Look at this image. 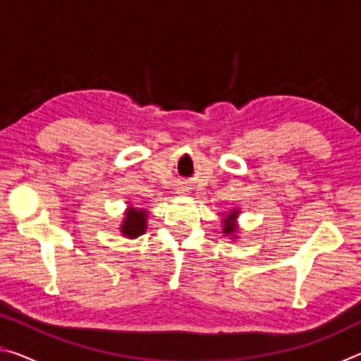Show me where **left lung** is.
<instances>
[{
  "mask_svg": "<svg viewBox=\"0 0 361 361\" xmlns=\"http://www.w3.org/2000/svg\"><path fill=\"white\" fill-rule=\"evenodd\" d=\"M237 216V212L234 210L231 213V218L228 219V221L224 223V231L223 232H226V234H229V232H235V226L232 224V221H234V218Z\"/></svg>",
  "mask_w": 361,
  "mask_h": 361,
  "instance_id": "obj_1",
  "label": "left lung"
}]
</instances>
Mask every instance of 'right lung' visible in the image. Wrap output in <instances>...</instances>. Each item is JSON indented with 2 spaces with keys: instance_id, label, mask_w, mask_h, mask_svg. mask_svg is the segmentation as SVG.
Segmentation results:
<instances>
[{
  "instance_id": "right-lung-1",
  "label": "right lung",
  "mask_w": 361,
  "mask_h": 361,
  "mask_svg": "<svg viewBox=\"0 0 361 361\" xmlns=\"http://www.w3.org/2000/svg\"><path fill=\"white\" fill-rule=\"evenodd\" d=\"M122 234L127 237H138L146 229V212L130 209L122 223Z\"/></svg>"
}]
</instances>
